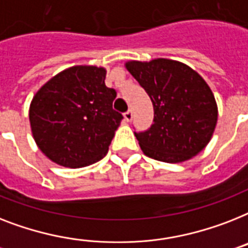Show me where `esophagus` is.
<instances>
[{
    "instance_id": "34e87169",
    "label": "esophagus",
    "mask_w": 248,
    "mask_h": 248,
    "mask_svg": "<svg viewBox=\"0 0 248 248\" xmlns=\"http://www.w3.org/2000/svg\"><path fill=\"white\" fill-rule=\"evenodd\" d=\"M124 121H126V122H130V121L132 120V117H134V113H132V110L128 109L127 112L124 114Z\"/></svg>"
}]
</instances>
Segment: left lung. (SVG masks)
<instances>
[{
    "instance_id": "obj_1",
    "label": "left lung",
    "mask_w": 248,
    "mask_h": 248,
    "mask_svg": "<svg viewBox=\"0 0 248 248\" xmlns=\"http://www.w3.org/2000/svg\"><path fill=\"white\" fill-rule=\"evenodd\" d=\"M124 66L154 107L152 127L135 132L145 155L182 163L205 149L217 126L218 106L204 78L190 66L167 58L127 61Z\"/></svg>"
}]
</instances>
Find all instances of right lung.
<instances>
[{"label": "right lung", "instance_id": "right-lung-1", "mask_svg": "<svg viewBox=\"0 0 248 248\" xmlns=\"http://www.w3.org/2000/svg\"><path fill=\"white\" fill-rule=\"evenodd\" d=\"M107 70L68 67L49 78L29 108L31 134L49 160L81 168L104 158L122 114L112 108L116 90L106 86Z\"/></svg>", "mask_w": 248, "mask_h": 248}]
</instances>
